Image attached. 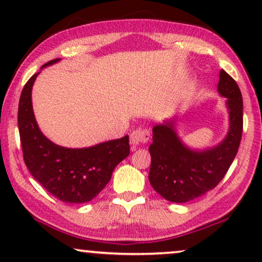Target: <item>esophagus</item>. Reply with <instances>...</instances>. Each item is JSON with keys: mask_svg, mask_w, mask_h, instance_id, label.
I'll list each match as a JSON object with an SVG mask.
<instances>
[{"mask_svg": "<svg viewBox=\"0 0 262 262\" xmlns=\"http://www.w3.org/2000/svg\"><path fill=\"white\" fill-rule=\"evenodd\" d=\"M150 137L151 136H150V131L148 128H137L130 135V142L134 145L144 144V143L149 142Z\"/></svg>", "mask_w": 262, "mask_h": 262, "instance_id": "obj_1", "label": "esophagus"}]
</instances>
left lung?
<instances>
[{
  "label": "left lung",
  "instance_id": "1",
  "mask_svg": "<svg viewBox=\"0 0 262 262\" xmlns=\"http://www.w3.org/2000/svg\"><path fill=\"white\" fill-rule=\"evenodd\" d=\"M217 88L220 95L227 99L229 113V131L217 145L204 150L191 149L178 136L175 119L152 127L149 181L160 195L171 203L191 202L213 189L237 154L243 128L241 91L224 70H221Z\"/></svg>",
  "mask_w": 262,
  "mask_h": 262
}]
</instances>
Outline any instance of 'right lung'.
Instances as JSON below:
<instances>
[{
    "instance_id": "right-lung-1",
    "label": "right lung",
    "mask_w": 262,
    "mask_h": 262,
    "mask_svg": "<svg viewBox=\"0 0 262 262\" xmlns=\"http://www.w3.org/2000/svg\"><path fill=\"white\" fill-rule=\"evenodd\" d=\"M59 60H50L41 69ZM39 73L25 84L19 101L17 125L25 163L35 180L57 199L88 203L108 184L117 164L128 156V136L82 149L64 148L50 141L39 128L32 106V87Z\"/></svg>"
}]
</instances>
